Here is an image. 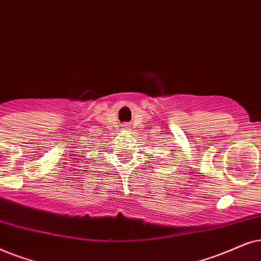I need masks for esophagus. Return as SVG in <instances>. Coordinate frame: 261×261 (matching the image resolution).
Returning a JSON list of instances; mask_svg holds the SVG:
<instances>
[{
  "mask_svg": "<svg viewBox=\"0 0 261 261\" xmlns=\"http://www.w3.org/2000/svg\"><path fill=\"white\" fill-rule=\"evenodd\" d=\"M125 126H126V125H125Z\"/></svg>",
  "mask_w": 261,
  "mask_h": 261,
  "instance_id": "obj_1",
  "label": "esophagus"
}]
</instances>
